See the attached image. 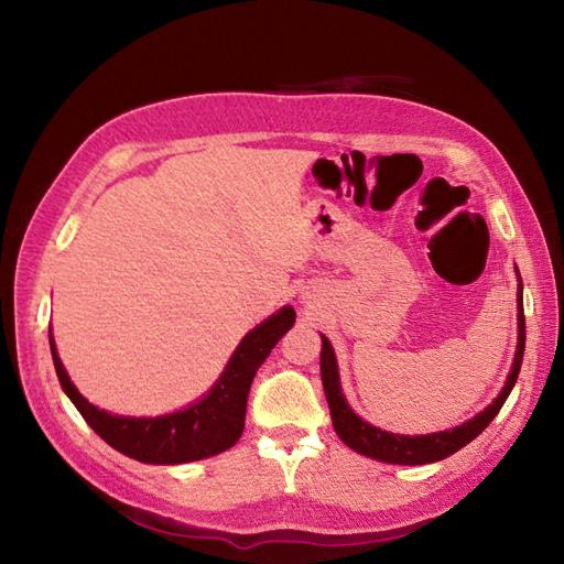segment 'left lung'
Here are the masks:
<instances>
[{
  "instance_id": "obj_1",
  "label": "left lung",
  "mask_w": 564,
  "mask_h": 564,
  "mask_svg": "<svg viewBox=\"0 0 564 564\" xmlns=\"http://www.w3.org/2000/svg\"><path fill=\"white\" fill-rule=\"evenodd\" d=\"M518 350H516V362L513 369L508 373V381L503 390L499 392V398L494 400L485 412L477 414L475 419L456 425L452 431H442L433 435H395V433H386L381 429H373L367 421L357 416L352 409L348 406L344 392H340L338 383V367H336V357L334 348L329 344L327 336H322V355H319V371H322V386H324V395H327L329 402V412H332V423L336 435L346 442L350 449L357 454H365L369 458L386 460V464H400V466H423V464H433V460H442L458 452L460 447H466L468 442H473L477 435H480L491 419L501 412L503 402L508 400L510 390H513L518 373L522 367V357H524V305H522V282L518 284Z\"/></svg>"
}]
</instances>
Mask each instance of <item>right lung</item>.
Returning <instances> with one entry per match:
<instances>
[{
	"instance_id": "right-lung-1",
	"label": "right lung",
	"mask_w": 564,
	"mask_h": 564,
	"mask_svg": "<svg viewBox=\"0 0 564 564\" xmlns=\"http://www.w3.org/2000/svg\"><path fill=\"white\" fill-rule=\"evenodd\" d=\"M296 319L294 308H282L259 327L249 332L240 348L235 350L224 377L209 390V395L191 404L183 412L158 419H127L112 416L84 400L56 352L54 336L48 334L51 357L58 373V381L67 398L79 409L91 429L104 437L110 447L143 464L174 466L199 460L230 449L245 431L247 398L256 371L265 362L278 340L292 329Z\"/></svg>"
}]
</instances>
